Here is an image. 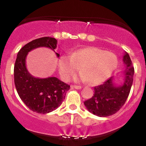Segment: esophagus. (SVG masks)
<instances>
[{
    "label": "esophagus",
    "mask_w": 146,
    "mask_h": 146,
    "mask_svg": "<svg viewBox=\"0 0 146 146\" xmlns=\"http://www.w3.org/2000/svg\"><path fill=\"white\" fill-rule=\"evenodd\" d=\"M70 88H74V89H78V90L81 89V86H79V85H71Z\"/></svg>",
    "instance_id": "1"
}]
</instances>
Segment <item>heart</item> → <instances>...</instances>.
<instances>
[{
  "mask_svg": "<svg viewBox=\"0 0 146 146\" xmlns=\"http://www.w3.org/2000/svg\"><path fill=\"white\" fill-rule=\"evenodd\" d=\"M118 64L115 54L98 47L89 46L76 50L70 55H63L58 60V68L63 78L73 76L80 67L81 73L75 80H88L92 85L105 81Z\"/></svg>",
  "mask_w": 146,
  "mask_h": 146,
  "instance_id": "obj_1",
  "label": "heart"
}]
</instances>
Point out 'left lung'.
I'll return each instance as SVG.
<instances>
[{
	"instance_id": "1",
	"label": "left lung",
	"mask_w": 146,
	"mask_h": 146,
	"mask_svg": "<svg viewBox=\"0 0 146 146\" xmlns=\"http://www.w3.org/2000/svg\"><path fill=\"white\" fill-rule=\"evenodd\" d=\"M123 62L126 67L122 84L117 85L112 76L102 85L95 87L93 96L84 102L90 112L100 117H109L117 113L125 104L133 84L134 68L128 53L123 54Z\"/></svg>"
}]
</instances>
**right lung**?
Masks as SVG:
<instances>
[{
    "mask_svg": "<svg viewBox=\"0 0 146 146\" xmlns=\"http://www.w3.org/2000/svg\"><path fill=\"white\" fill-rule=\"evenodd\" d=\"M56 46L55 38L45 36L35 39L19 51L15 64L14 80L17 93L29 110L39 114H47L56 110L62 104L70 85L56 77H34L26 67V58L28 53L35 48L47 47L55 51ZM56 54L59 57L60 54Z\"/></svg>",
    "mask_w": 146,
    "mask_h": 146,
    "instance_id": "right-lung-1",
    "label": "right lung"
}]
</instances>
